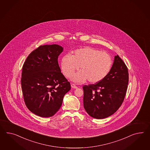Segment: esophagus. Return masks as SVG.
<instances>
[{
  "instance_id": "34e87169",
  "label": "esophagus",
  "mask_w": 150,
  "mask_h": 150,
  "mask_svg": "<svg viewBox=\"0 0 150 150\" xmlns=\"http://www.w3.org/2000/svg\"><path fill=\"white\" fill-rule=\"evenodd\" d=\"M71 88H74V89H76L77 88V86L75 85V84H74V83H71Z\"/></svg>"
}]
</instances>
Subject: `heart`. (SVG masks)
<instances>
[{
	"label": "heart",
	"mask_w": 150,
	"mask_h": 150,
	"mask_svg": "<svg viewBox=\"0 0 150 150\" xmlns=\"http://www.w3.org/2000/svg\"><path fill=\"white\" fill-rule=\"evenodd\" d=\"M112 65V60L109 54L89 47L76 50L72 56L65 54L61 61L62 71L67 77L71 76L80 66L81 71L71 77L77 83L87 80L93 84L100 82L108 75Z\"/></svg>",
	"instance_id": "heart-1"
}]
</instances>
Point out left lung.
I'll return each instance as SVG.
<instances>
[{"label": "left lung", "mask_w": 150, "mask_h": 150, "mask_svg": "<svg viewBox=\"0 0 150 150\" xmlns=\"http://www.w3.org/2000/svg\"><path fill=\"white\" fill-rule=\"evenodd\" d=\"M128 80L127 66L120 57L115 56L109 73L102 81L83 87L86 111L97 119L112 115L124 100Z\"/></svg>", "instance_id": "left-lung-1"}]
</instances>
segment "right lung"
I'll use <instances>...</instances> for the list:
<instances>
[{"label": "right lung", "instance_id": "1", "mask_svg": "<svg viewBox=\"0 0 150 150\" xmlns=\"http://www.w3.org/2000/svg\"><path fill=\"white\" fill-rule=\"evenodd\" d=\"M63 51L58 45L40 46L29 54L22 68L21 86L25 105L42 117L60 109L70 82L61 73L58 58Z\"/></svg>", "mask_w": 150, "mask_h": 150}]
</instances>
